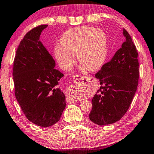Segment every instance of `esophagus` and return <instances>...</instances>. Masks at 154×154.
<instances>
[{
	"label": "esophagus",
	"instance_id": "1",
	"mask_svg": "<svg viewBox=\"0 0 154 154\" xmlns=\"http://www.w3.org/2000/svg\"><path fill=\"white\" fill-rule=\"evenodd\" d=\"M73 80L75 85L71 86L68 89L69 94L67 97V101L68 102H74L75 101V97L74 96L75 93L76 94L82 90L84 88V84H86V82L87 81V77L86 76H80L79 75H76L73 76Z\"/></svg>",
	"mask_w": 154,
	"mask_h": 154
}]
</instances>
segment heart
I'll return each mask as SVG.
<instances>
[{
	"label": "heart",
	"mask_w": 154,
	"mask_h": 154,
	"mask_svg": "<svg viewBox=\"0 0 154 154\" xmlns=\"http://www.w3.org/2000/svg\"><path fill=\"white\" fill-rule=\"evenodd\" d=\"M75 55L83 69H99L107 55L106 35L90 26L73 28L63 34L61 45L55 46V55L62 69L70 70L75 64Z\"/></svg>",
	"instance_id": "b5f03b06"
}]
</instances>
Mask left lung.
<instances>
[{"label": "left lung", "mask_w": 154, "mask_h": 154, "mask_svg": "<svg viewBox=\"0 0 154 154\" xmlns=\"http://www.w3.org/2000/svg\"><path fill=\"white\" fill-rule=\"evenodd\" d=\"M125 41L109 62L95 75L100 88L92 100L90 121L99 125L118 121L128 110L138 84V52L125 29Z\"/></svg>", "instance_id": "obj_1"}]
</instances>
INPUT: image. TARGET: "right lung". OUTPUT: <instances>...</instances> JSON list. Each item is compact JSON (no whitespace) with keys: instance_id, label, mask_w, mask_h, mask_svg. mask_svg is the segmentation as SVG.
Wrapping results in <instances>:
<instances>
[{"instance_id":"right-lung-1","label":"right lung","mask_w":154,"mask_h":154,"mask_svg":"<svg viewBox=\"0 0 154 154\" xmlns=\"http://www.w3.org/2000/svg\"><path fill=\"white\" fill-rule=\"evenodd\" d=\"M48 25L26 33L16 51L13 67L15 96L28 120L48 128L60 121L66 97L59 88L64 75L55 69L52 56L40 40Z\"/></svg>"}]
</instances>
